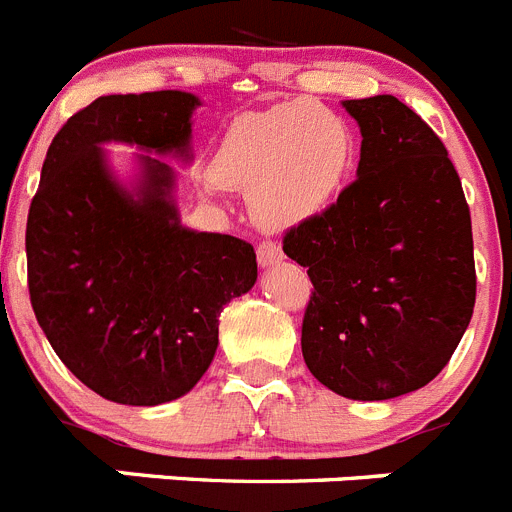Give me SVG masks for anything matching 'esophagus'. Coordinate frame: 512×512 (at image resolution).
<instances>
[{"label":"esophagus","instance_id":"obj_1","mask_svg":"<svg viewBox=\"0 0 512 512\" xmlns=\"http://www.w3.org/2000/svg\"><path fill=\"white\" fill-rule=\"evenodd\" d=\"M256 256H259V264L264 266V269L266 266L279 264V261L284 259L282 248H279V243H274V241L259 243V246H256Z\"/></svg>","mask_w":512,"mask_h":512}]
</instances>
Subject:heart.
Returning <instances> with one entry per match:
<instances>
[{
    "label": "heart",
    "mask_w": 512,
    "mask_h": 512,
    "mask_svg": "<svg viewBox=\"0 0 512 512\" xmlns=\"http://www.w3.org/2000/svg\"><path fill=\"white\" fill-rule=\"evenodd\" d=\"M354 161L348 122L312 99H292L230 122L212 158L207 189L248 194L261 228L289 230L338 200Z\"/></svg>",
    "instance_id": "obj_1"
}]
</instances>
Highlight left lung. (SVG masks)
<instances>
[{
    "instance_id": "1",
    "label": "left lung",
    "mask_w": 512,
    "mask_h": 512,
    "mask_svg": "<svg viewBox=\"0 0 512 512\" xmlns=\"http://www.w3.org/2000/svg\"><path fill=\"white\" fill-rule=\"evenodd\" d=\"M343 107L361 130L359 179L289 228L284 253L315 287L302 320L312 377L348 400H390L431 382L472 320V217L446 146L408 104Z\"/></svg>"
}]
</instances>
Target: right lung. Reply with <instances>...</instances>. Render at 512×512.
Wrapping results in <instances>:
<instances>
[{
	"instance_id": "add662e5",
	"label": "right lung",
	"mask_w": 512,
	"mask_h": 512,
	"mask_svg": "<svg viewBox=\"0 0 512 512\" xmlns=\"http://www.w3.org/2000/svg\"><path fill=\"white\" fill-rule=\"evenodd\" d=\"M189 92L110 94L69 117L40 171L25 233L35 318L79 382L120 405L187 395L217 351V318L256 284L251 243L184 228L174 171L139 157L117 183L102 142L192 158Z\"/></svg>"
}]
</instances>
